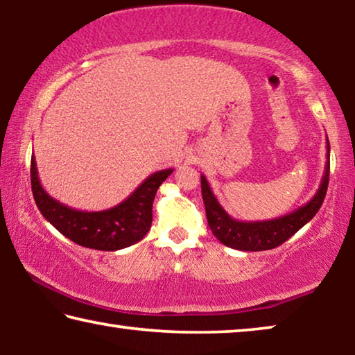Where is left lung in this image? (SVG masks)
I'll list each match as a JSON object with an SVG mask.
<instances>
[{"label": "left lung", "instance_id": "1", "mask_svg": "<svg viewBox=\"0 0 355 355\" xmlns=\"http://www.w3.org/2000/svg\"><path fill=\"white\" fill-rule=\"evenodd\" d=\"M330 144L327 139V163L324 169V175L321 180L320 188L316 194L294 211L285 216L268 220H238L233 219L213 194L211 186H209L205 175H200L202 183V199L205 203V211L208 225L211 228L213 235L227 248L245 250V252H258L269 250L284 244L288 238L300 230L307 222L315 218L318 209L321 208L324 197L327 192L329 184V171H330Z\"/></svg>", "mask_w": 355, "mask_h": 355}]
</instances>
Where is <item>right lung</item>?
Here are the masks:
<instances>
[{
	"mask_svg": "<svg viewBox=\"0 0 355 355\" xmlns=\"http://www.w3.org/2000/svg\"><path fill=\"white\" fill-rule=\"evenodd\" d=\"M173 169L148 175L119 205L103 211H81L64 205L48 194L40 184L37 163L31 156V188L42 216L65 238L97 250H120L133 245L147 235L152 225V207L159 184Z\"/></svg>",
	"mask_w": 355,
	"mask_h": 355,
	"instance_id": "add662e5",
	"label": "right lung"
}]
</instances>
